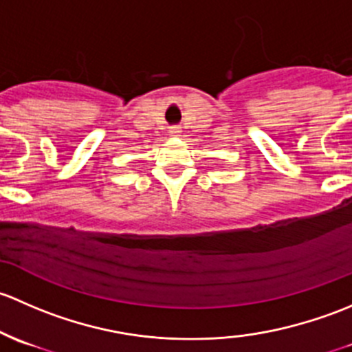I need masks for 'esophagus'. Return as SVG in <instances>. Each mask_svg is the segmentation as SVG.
I'll use <instances>...</instances> for the list:
<instances>
[{
    "mask_svg": "<svg viewBox=\"0 0 352 352\" xmlns=\"http://www.w3.org/2000/svg\"><path fill=\"white\" fill-rule=\"evenodd\" d=\"M169 133H171L173 137H177L181 133V130H179V126H171V129H169Z\"/></svg>",
    "mask_w": 352,
    "mask_h": 352,
    "instance_id": "1",
    "label": "esophagus"
}]
</instances>
